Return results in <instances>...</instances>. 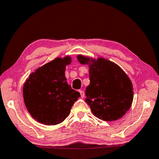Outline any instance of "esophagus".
<instances>
[{
	"label": "esophagus",
	"instance_id": "34e87169",
	"mask_svg": "<svg viewBox=\"0 0 159 159\" xmlns=\"http://www.w3.org/2000/svg\"><path fill=\"white\" fill-rule=\"evenodd\" d=\"M80 95H81V98H84L85 96V93H84V91H82V90H80Z\"/></svg>",
	"mask_w": 159,
	"mask_h": 159
}]
</instances>
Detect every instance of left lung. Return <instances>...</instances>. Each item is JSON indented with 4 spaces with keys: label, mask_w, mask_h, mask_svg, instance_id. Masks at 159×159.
<instances>
[{
    "label": "left lung",
    "mask_w": 159,
    "mask_h": 159,
    "mask_svg": "<svg viewBox=\"0 0 159 159\" xmlns=\"http://www.w3.org/2000/svg\"><path fill=\"white\" fill-rule=\"evenodd\" d=\"M80 63L89 65V80L85 91L86 102L96 117L103 121H115L122 117L131 106L133 85L123 70L105 58L95 60L79 55Z\"/></svg>",
    "instance_id": "8db88e82"
}]
</instances>
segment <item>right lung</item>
Wrapping results in <instances>:
<instances>
[{"mask_svg": "<svg viewBox=\"0 0 159 159\" xmlns=\"http://www.w3.org/2000/svg\"><path fill=\"white\" fill-rule=\"evenodd\" d=\"M71 58H57L30 75L23 88L24 101L35 120L46 125L60 124L68 117L80 93L66 82L65 70Z\"/></svg>", "mask_w": 159, "mask_h": 159, "instance_id": "right-lung-1", "label": "right lung"}]
</instances>
